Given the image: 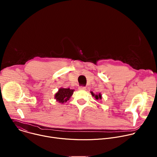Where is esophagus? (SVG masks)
Segmentation results:
<instances>
[{"label": "esophagus", "instance_id": "34e87169", "mask_svg": "<svg viewBox=\"0 0 157 157\" xmlns=\"http://www.w3.org/2000/svg\"><path fill=\"white\" fill-rule=\"evenodd\" d=\"M79 90H82V91H84V90H86V87H84V86H79Z\"/></svg>", "mask_w": 157, "mask_h": 157}]
</instances>
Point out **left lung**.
<instances>
[{
	"label": "left lung",
	"mask_w": 157,
	"mask_h": 157,
	"mask_svg": "<svg viewBox=\"0 0 157 157\" xmlns=\"http://www.w3.org/2000/svg\"><path fill=\"white\" fill-rule=\"evenodd\" d=\"M91 94H92L93 96H94V98H95V99H96V100L101 99L102 98V96H101V94H96V95H95V94H94V93H91Z\"/></svg>",
	"instance_id": "obj_1"
}]
</instances>
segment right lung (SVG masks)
<instances>
[{
	"label": "right lung",
	"mask_w": 157,
	"mask_h": 157,
	"mask_svg": "<svg viewBox=\"0 0 157 157\" xmlns=\"http://www.w3.org/2000/svg\"><path fill=\"white\" fill-rule=\"evenodd\" d=\"M74 89H65V88H60L58 92L55 94V99L57 101L60 103H64V102H66L67 100H69L70 97L73 95Z\"/></svg>",
	"instance_id": "add662e5"
}]
</instances>
